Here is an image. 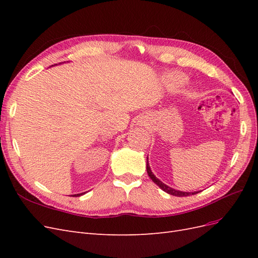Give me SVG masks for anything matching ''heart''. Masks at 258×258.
Segmentation results:
<instances>
[{
    "label": "heart",
    "mask_w": 258,
    "mask_h": 258,
    "mask_svg": "<svg viewBox=\"0 0 258 258\" xmlns=\"http://www.w3.org/2000/svg\"><path fill=\"white\" fill-rule=\"evenodd\" d=\"M186 77L181 73H172L168 76V83L172 86H179L185 83Z\"/></svg>",
    "instance_id": "1"
}]
</instances>
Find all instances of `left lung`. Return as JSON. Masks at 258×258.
<instances>
[{
    "label": "left lung",
    "instance_id": "obj_1",
    "mask_svg": "<svg viewBox=\"0 0 258 258\" xmlns=\"http://www.w3.org/2000/svg\"><path fill=\"white\" fill-rule=\"evenodd\" d=\"M146 170H147V174H148V176H150V177L152 178V181H153L156 185H158L163 191H166V192H168V194H170V195H173V196H176V197H185V196H190V195H195V194L198 192V191H194V192L179 191V190H175V189H173V188H171V187L167 186L166 184H163L162 182H160L159 179L153 174V172L151 171V168H150V165H148V160H146Z\"/></svg>",
    "mask_w": 258,
    "mask_h": 258
}]
</instances>
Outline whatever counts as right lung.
I'll list each match as a JSON object with an SVG mask.
<instances>
[{
  "instance_id": "obj_1",
  "label": "right lung",
  "mask_w": 258,
  "mask_h": 258,
  "mask_svg": "<svg viewBox=\"0 0 258 258\" xmlns=\"http://www.w3.org/2000/svg\"><path fill=\"white\" fill-rule=\"evenodd\" d=\"M85 192H82V194H77V195H74V197H79V196H82V195H84Z\"/></svg>"
}]
</instances>
